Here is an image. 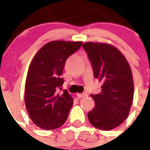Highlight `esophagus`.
I'll list each match as a JSON object with an SVG mask.
<instances>
[{
  "mask_svg": "<svg viewBox=\"0 0 150 150\" xmlns=\"http://www.w3.org/2000/svg\"><path fill=\"white\" fill-rule=\"evenodd\" d=\"M88 96V94L87 93H78L77 94V96L79 97V98H83V97H86V96Z\"/></svg>",
  "mask_w": 150,
  "mask_h": 150,
  "instance_id": "obj_1",
  "label": "esophagus"
}]
</instances>
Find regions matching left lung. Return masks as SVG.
Listing matches in <instances>:
<instances>
[{
  "instance_id": "left-lung-1",
  "label": "left lung",
  "mask_w": 150,
  "mask_h": 150,
  "mask_svg": "<svg viewBox=\"0 0 150 150\" xmlns=\"http://www.w3.org/2000/svg\"><path fill=\"white\" fill-rule=\"evenodd\" d=\"M94 77L103 82L101 92L91 95L95 107L88 113L92 125L103 131L117 128L128 116L132 104L134 85L130 66L117 48L101 43H86Z\"/></svg>"
}]
</instances>
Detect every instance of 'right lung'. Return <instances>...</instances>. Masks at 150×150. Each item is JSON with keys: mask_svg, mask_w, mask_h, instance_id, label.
<instances>
[{"mask_svg": "<svg viewBox=\"0 0 150 150\" xmlns=\"http://www.w3.org/2000/svg\"><path fill=\"white\" fill-rule=\"evenodd\" d=\"M82 42L52 41L37 52L29 65L25 86V103L35 125L46 130L61 127L68 118L73 99L67 90L57 93L64 82L61 75L66 60Z\"/></svg>", "mask_w": 150, "mask_h": 150, "instance_id": "right-lung-1", "label": "right lung"}]
</instances>
